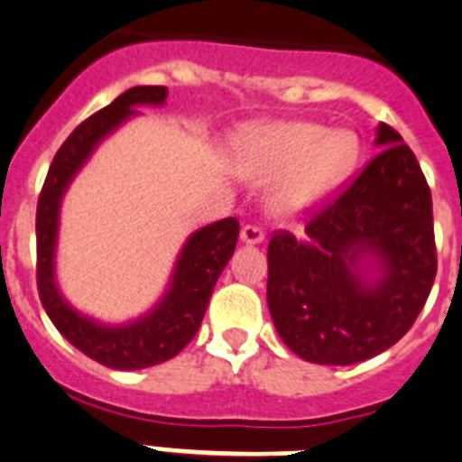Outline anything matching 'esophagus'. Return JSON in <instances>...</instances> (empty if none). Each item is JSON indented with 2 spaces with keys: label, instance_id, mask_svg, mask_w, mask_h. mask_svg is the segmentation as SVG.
Listing matches in <instances>:
<instances>
[{
  "label": "esophagus",
  "instance_id": "34e87169",
  "mask_svg": "<svg viewBox=\"0 0 462 462\" xmlns=\"http://www.w3.org/2000/svg\"><path fill=\"white\" fill-rule=\"evenodd\" d=\"M239 239H242L244 244H248V246H255V244L264 242V232L260 230V227H255V226H244Z\"/></svg>",
  "mask_w": 462,
  "mask_h": 462
}]
</instances>
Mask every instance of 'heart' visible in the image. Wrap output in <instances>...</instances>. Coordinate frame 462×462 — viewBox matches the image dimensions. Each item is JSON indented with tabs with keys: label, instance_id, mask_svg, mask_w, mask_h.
<instances>
[{
	"label": "heart",
	"instance_id": "obj_1",
	"mask_svg": "<svg viewBox=\"0 0 462 462\" xmlns=\"http://www.w3.org/2000/svg\"><path fill=\"white\" fill-rule=\"evenodd\" d=\"M360 160V139L348 130L316 123H279L251 139L248 174L258 181L282 179L270 192V211L281 220L311 214L346 183Z\"/></svg>",
	"mask_w": 462,
	"mask_h": 462
}]
</instances>
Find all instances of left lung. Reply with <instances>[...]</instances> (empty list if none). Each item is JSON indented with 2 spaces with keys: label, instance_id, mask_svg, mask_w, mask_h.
<instances>
[{
  "label": "left lung",
  "instance_id": "8db88e82",
  "mask_svg": "<svg viewBox=\"0 0 462 462\" xmlns=\"http://www.w3.org/2000/svg\"><path fill=\"white\" fill-rule=\"evenodd\" d=\"M372 160L304 227L272 236L267 307L288 348L319 365H356L414 326L437 274L432 198L416 155L379 123Z\"/></svg>",
  "mask_w": 462,
  "mask_h": 462
}]
</instances>
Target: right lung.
Here are the masks:
<instances>
[{"label":"right lung","instance_id":"add662e5","mask_svg":"<svg viewBox=\"0 0 462 462\" xmlns=\"http://www.w3.org/2000/svg\"><path fill=\"white\" fill-rule=\"evenodd\" d=\"M164 99L167 88L136 86L81 123L55 153L37 204V286L43 309L67 342L111 370L153 367L174 358L190 342L239 236L236 218L216 220L192 232L176 255L162 298L146 314L127 323L111 326L90 319L60 292L55 276L60 207L71 181L106 136L139 116L136 106H162Z\"/></svg>","mask_w":462,"mask_h":462}]
</instances>
